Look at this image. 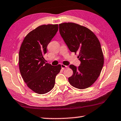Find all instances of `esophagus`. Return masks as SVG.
<instances>
[{"label": "esophagus", "instance_id": "obj_1", "mask_svg": "<svg viewBox=\"0 0 121 121\" xmlns=\"http://www.w3.org/2000/svg\"><path fill=\"white\" fill-rule=\"evenodd\" d=\"M61 68H62V69H65L66 68H68V66H66V65H64L63 64H61Z\"/></svg>", "mask_w": 121, "mask_h": 121}]
</instances>
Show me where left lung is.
<instances>
[{"instance_id": "obj_1", "label": "left lung", "mask_w": 121, "mask_h": 121, "mask_svg": "<svg viewBox=\"0 0 121 121\" xmlns=\"http://www.w3.org/2000/svg\"><path fill=\"white\" fill-rule=\"evenodd\" d=\"M59 31L68 49L78 53L80 65H69L73 74L68 78L70 84L79 89L91 86L99 76L104 56L98 38L86 27L74 23L59 24Z\"/></svg>"}]
</instances>
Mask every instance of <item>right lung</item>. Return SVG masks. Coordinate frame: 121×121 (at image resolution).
<instances>
[{
	"label": "right lung",
	"mask_w": 121,
	"mask_h": 121,
	"mask_svg": "<svg viewBox=\"0 0 121 121\" xmlns=\"http://www.w3.org/2000/svg\"><path fill=\"white\" fill-rule=\"evenodd\" d=\"M58 30L57 24L42 25L30 31L24 38L19 53V68L29 88L38 94L53 89L61 66L45 62L47 46Z\"/></svg>",
	"instance_id": "1"
}]
</instances>
